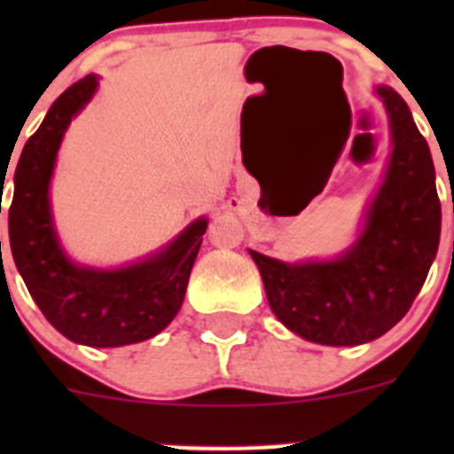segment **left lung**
Wrapping results in <instances>:
<instances>
[{
	"label": "left lung",
	"mask_w": 454,
	"mask_h": 454,
	"mask_svg": "<svg viewBox=\"0 0 454 454\" xmlns=\"http://www.w3.org/2000/svg\"><path fill=\"white\" fill-rule=\"evenodd\" d=\"M391 127L384 179L355 243L334 259L286 263L250 250L277 320L320 346H362L407 314L439 250L434 163L407 102L377 86Z\"/></svg>",
	"instance_id": "obj_1"
}]
</instances>
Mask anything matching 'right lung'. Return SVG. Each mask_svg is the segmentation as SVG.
Instances as JSON below:
<instances>
[{"label":"right lung","instance_id":"obj_1","mask_svg":"<svg viewBox=\"0 0 454 454\" xmlns=\"http://www.w3.org/2000/svg\"><path fill=\"white\" fill-rule=\"evenodd\" d=\"M98 86L95 74L72 83L27 140L13 175L8 239L31 298L56 330L82 346L120 348L152 339L177 316L208 220L195 218L161 250L120 268L83 266L66 254L50 184L63 136Z\"/></svg>","mask_w":454,"mask_h":454}]
</instances>
